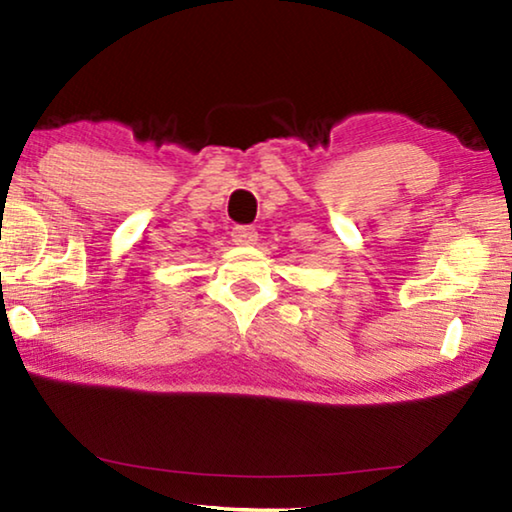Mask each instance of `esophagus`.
I'll return each instance as SVG.
<instances>
[{
  "instance_id": "esophagus-1",
  "label": "esophagus",
  "mask_w": 512,
  "mask_h": 512,
  "mask_svg": "<svg viewBox=\"0 0 512 512\" xmlns=\"http://www.w3.org/2000/svg\"><path fill=\"white\" fill-rule=\"evenodd\" d=\"M232 241L239 246H250L257 241V230L253 225H237L235 230H232Z\"/></svg>"
}]
</instances>
